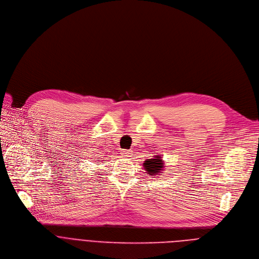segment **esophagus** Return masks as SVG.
<instances>
[{
    "label": "esophagus",
    "instance_id": "obj_1",
    "mask_svg": "<svg viewBox=\"0 0 259 259\" xmlns=\"http://www.w3.org/2000/svg\"><path fill=\"white\" fill-rule=\"evenodd\" d=\"M130 151L128 150H122V153H121V155L122 156H124V157H127V156H130Z\"/></svg>",
    "mask_w": 259,
    "mask_h": 259
}]
</instances>
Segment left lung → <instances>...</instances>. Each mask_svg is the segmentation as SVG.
I'll return each instance as SVG.
<instances>
[{"label":"left lung","instance_id":"obj_1","mask_svg":"<svg viewBox=\"0 0 259 259\" xmlns=\"http://www.w3.org/2000/svg\"><path fill=\"white\" fill-rule=\"evenodd\" d=\"M143 165L148 174H150L151 176L158 175L159 171L163 168V162L161 160V157L159 156H154L153 159H147Z\"/></svg>","mask_w":259,"mask_h":259}]
</instances>
